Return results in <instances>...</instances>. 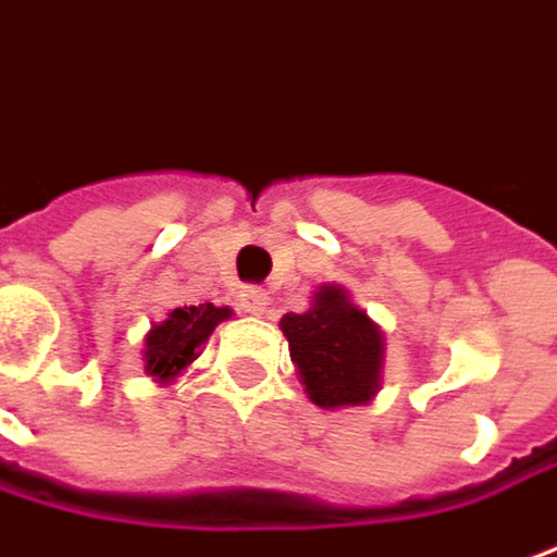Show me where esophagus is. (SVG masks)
<instances>
[{
	"instance_id": "1",
	"label": "esophagus",
	"mask_w": 557,
	"mask_h": 557,
	"mask_svg": "<svg viewBox=\"0 0 557 557\" xmlns=\"http://www.w3.org/2000/svg\"><path fill=\"white\" fill-rule=\"evenodd\" d=\"M238 302H242V309H245L248 315H264V312H268V306H271V296H268L261 286H245Z\"/></svg>"
}]
</instances>
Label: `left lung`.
Here are the masks:
<instances>
[{"label":"left lung","instance_id":"left-lung-1","mask_svg":"<svg viewBox=\"0 0 557 557\" xmlns=\"http://www.w3.org/2000/svg\"><path fill=\"white\" fill-rule=\"evenodd\" d=\"M280 329L309 398L319 408L367 405L380 388L382 334L341 286H322L312 309L286 312Z\"/></svg>","mask_w":557,"mask_h":557}]
</instances>
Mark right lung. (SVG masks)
Segmentation results:
<instances>
[{
	"label": "right lung",
	"mask_w": 557,
	"mask_h": 557,
	"mask_svg": "<svg viewBox=\"0 0 557 557\" xmlns=\"http://www.w3.org/2000/svg\"><path fill=\"white\" fill-rule=\"evenodd\" d=\"M228 315V309H220L213 302L175 309L162 325H152L146 334V373L159 382L175 380L187 363L197 360L200 344H207L213 329Z\"/></svg>",
	"instance_id": "obj_1"
}]
</instances>
